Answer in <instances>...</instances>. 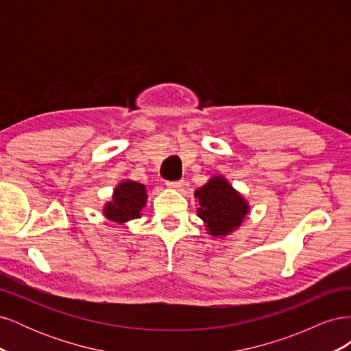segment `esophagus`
Masks as SVG:
<instances>
[{"label":"esophagus","instance_id":"1","mask_svg":"<svg viewBox=\"0 0 351 351\" xmlns=\"http://www.w3.org/2000/svg\"><path fill=\"white\" fill-rule=\"evenodd\" d=\"M184 186L183 180H178V182H167V187L173 189V190H182Z\"/></svg>","mask_w":351,"mask_h":351}]
</instances>
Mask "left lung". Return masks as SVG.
I'll return each mask as SVG.
<instances>
[{
  "instance_id": "1",
  "label": "left lung",
  "mask_w": 351,
  "mask_h": 351,
  "mask_svg": "<svg viewBox=\"0 0 351 351\" xmlns=\"http://www.w3.org/2000/svg\"><path fill=\"white\" fill-rule=\"evenodd\" d=\"M195 197L199 200V218L205 221L209 234L215 237L230 234L249 212L247 202L222 177H212L196 190Z\"/></svg>"
}]
</instances>
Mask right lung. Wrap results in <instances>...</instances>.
<instances>
[{
	"instance_id": "obj_1",
	"label": "right lung",
	"mask_w": 351,
	"mask_h": 351,
	"mask_svg": "<svg viewBox=\"0 0 351 351\" xmlns=\"http://www.w3.org/2000/svg\"><path fill=\"white\" fill-rule=\"evenodd\" d=\"M146 187L136 182L120 183L114 190L112 200L104 208V214L114 222H125L141 217V210L146 204Z\"/></svg>"
}]
</instances>
